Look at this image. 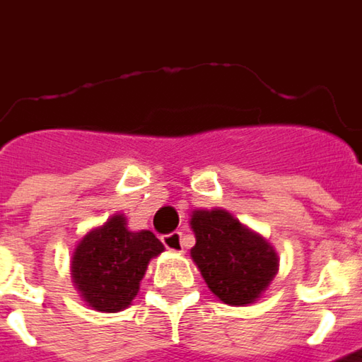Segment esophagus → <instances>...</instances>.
Returning <instances> with one entry per match:
<instances>
[{"label":"esophagus","mask_w":362,"mask_h":362,"mask_svg":"<svg viewBox=\"0 0 362 362\" xmlns=\"http://www.w3.org/2000/svg\"><path fill=\"white\" fill-rule=\"evenodd\" d=\"M161 243H163L167 249H171V251H183V233H167V235L161 237Z\"/></svg>","instance_id":"obj_1"}]
</instances>
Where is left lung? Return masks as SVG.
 Instances as JSON below:
<instances>
[{"label": "left lung", "instance_id": "1", "mask_svg": "<svg viewBox=\"0 0 362 362\" xmlns=\"http://www.w3.org/2000/svg\"><path fill=\"white\" fill-rule=\"evenodd\" d=\"M191 227L197 239L191 257L223 303H253L277 275L275 249L227 211H195Z\"/></svg>", "mask_w": 362, "mask_h": 362}]
</instances>
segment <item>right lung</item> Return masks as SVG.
Returning <instances> with one entry per match:
<instances>
[{"mask_svg": "<svg viewBox=\"0 0 362 362\" xmlns=\"http://www.w3.org/2000/svg\"><path fill=\"white\" fill-rule=\"evenodd\" d=\"M163 251L151 231L131 233L123 215H115L77 245L71 261L74 283L95 311L117 313L131 305L145 269Z\"/></svg>", "mask_w": 362, "mask_h": 362, "instance_id": "right-lung-1", "label": "right lung"}]
</instances>
